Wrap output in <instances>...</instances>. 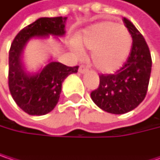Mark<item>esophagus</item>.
I'll return each instance as SVG.
<instances>
[{
	"label": "esophagus",
	"instance_id": "esophagus-1",
	"mask_svg": "<svg viewBox=\"0 0 160 160\" xmlns=\"http://www.w3.org/2000/svg\"><path fill=\"white\" fill-rule=\"evenodd\" d=\"M78 72H79L80 73H86V72H88V69L87 67H85L84 65H81V66L79 67Z\"/></svg>",
	"mask_w": 160,
	"mask_h": 160
}]
</instances>
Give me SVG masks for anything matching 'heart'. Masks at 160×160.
Returning <instances> with one entry per match:
<instances>
[{"mask_svg": "<svg viewBox=\"0 0 160 160\" xmlns=\"http://www.w3.org/2000/svg\"><path fill=\"white\" fill-rule=\"evenodd\" d=\"M81 47L92 51L91 62L97 70L112 73L119 70L128 59L132 37L126 26L103 21L88 27L79 36L78 44H73L78 56L83 55Z\"/></svg>", "mask_w": 160, "mask_h": 160, "instance_id": "1", "label": "heart"}]
</instances>
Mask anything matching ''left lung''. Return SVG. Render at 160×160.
I'll return each instance as SVG.
<instances>
[{"mask_svg": "<svg viewBox=\"0 0 160 160\" xmlns=\"http://www.w3.org/2000/svg\"><path fill=\"white\" fill-rule=\"evenodd\" d=\"M123 22L132 37L130 54L116 73L100 75V86L90 94L98 107L115 115L130 112L143 101L152 68L151 54L143 36L128 18H124Z\"/></svg>", "mask_w": 160, "mask_h": 160, "instance_id": "1", "label": "left lung"}]
</instances>
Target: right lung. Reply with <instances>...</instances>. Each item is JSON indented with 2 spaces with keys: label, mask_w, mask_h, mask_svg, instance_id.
<instances>
[{
  "label": "right lung",
  "mask_w": 160,
  "mask_h": 160,
  "mask_svg": "<svg viewBox=\"0 0 160 160\" xmlns=\"http://www.w3.org/2000/svg\"><path fill=\"white\" fill-rule=\"evenodd\" d=\"M67 18H40L20 31L9 51L8 85L16 103L31 116H43L57 105L65 78L75 73L78 66L68 67L49 60L38 72H30L23 62L24 49L32 39H47L65 34Z\"/></svg>",
  "instance_id": "1"
}]
</instances>
